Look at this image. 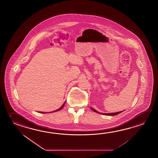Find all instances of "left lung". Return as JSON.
<instances>
[{
	"label": "left lung",
	"instance_id": "obj_1",
	"mask_svg": "<svg viewBox=\"0 0 158 158\" xmlns=\"http://www.w3.org/2000/svg\"><path fill=\"white\" fill-rule=\"evenodd\" d=\"M91 108V109L93 110V111H95V112L98 113H99V114L106 115H116L118 114L121 113V112H122V111H119V112H116V113H99V112H98V111H96V110H95V109H94L92 108Z\"/></svg>",
	"mask_w": 158,
	"mask_h": 158
}]
</instances>
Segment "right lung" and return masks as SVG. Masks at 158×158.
Returning <instances> with one entry per match:
<instances>
[{"label": "right lung", "mask_w": 158, "mask_h": 158, "mask_svg": "<svg viewBox=\"0 0 158 158\" xmlns=\"http://www.w3.org/2000/svg\"><path fill=\"white\" fill-rule=\"evenodd\" d=\"M64 104H65V102L63 104V105H62V106L60 108L58 109H57V110H55V111H53V112H54V111H58V110H60V109H62L63 108V106H64ZM40 113H44V112H40Z\"/></svg>", "instance_id": "add662e5"}]
</instances>
